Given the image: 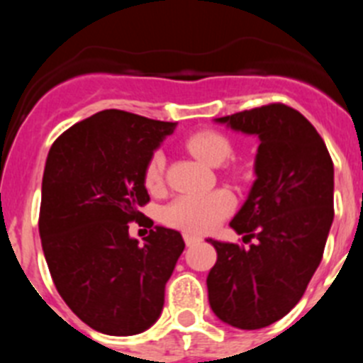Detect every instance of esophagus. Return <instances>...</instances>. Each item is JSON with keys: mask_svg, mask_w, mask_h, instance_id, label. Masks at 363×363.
Wrapping results in <instances>:
<instances>
[{"mask_svg": "<svg viewBox=\"0 0 363 363\" xmlns=\"http://www.w3.org/2000/svg\"><path fill=\"white\" fill-rule=\"evenodd\" d=\"M184 240H185V243H187L189 247L194 245V243H198V242H201L200 236H196V234H191V233H185Z\"/></svg>", "mask_w": 363, "mask_h": 363, "instance_id": "esophagus-1", "label": "esophagus"}]
</instances>
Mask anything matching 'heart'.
Listing matches in <instances>:
<instances>
[{
  "label": "heart",
  "mask_w": 363,
  "mask_h": 363,
  "mask_svg": "<svg viewBox=\"0 0 363 363\" xmlns=\"http://www.w3.org/2000/svg\"><path fill=\"white\" fill-rule=\"evenodd\" d=\"M185 147L201 162L209 165H220L233 152V143L220 130L203 129L189 134ZM143 184L147 191L156 194L165 184V154L154 150L143 169ZM234 196L227 189H216L201 194H182L174 198L162 213V220L167 225L182 229L191 234H203L216 229L234 211Z\"/></svg>",
  "instance_id": "heart-1"
}]
</instances>
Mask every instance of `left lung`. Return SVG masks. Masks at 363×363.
Masks as SVG:
<instances>
[{
  "mask_svg": "<svg viewBox=\"0 0 363 363\" xmlns=\"http://www.w3.org/2000/svg\"><path fill=\"white\" fill-rule=\"evenodd\" d=\"M259 138L256 182L230 227L243 242L209 240L218 259L207 277L221 322L262 329L284 318L322 262L335 218V167L322 136L293 107L269 104L218 118Z\"/></svg>",
  "mask_w": 363,
  "mask_h": 363,
  "instance_id": "left-lung-1",
  "label": "left lung"
}]
</instances>
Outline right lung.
<instances>
[{"label":"right lung","mask_w":363,"mask_h":363,"mask_svg":"<svg viewBox=\"0 0 363 363\" xmlns=\"http://www.w3.org/2000/svg\"><path fill=\"white\" fill-rule=\"evenodd\" d=\"M172 121L108 108L60 134L41 185L40 236L60 296L94 331L129 336L158 320L185 243L154 227L140 246L128 223L152 227L143 169Z\"/></svg>","instance_id":"1"}]
</instances>
